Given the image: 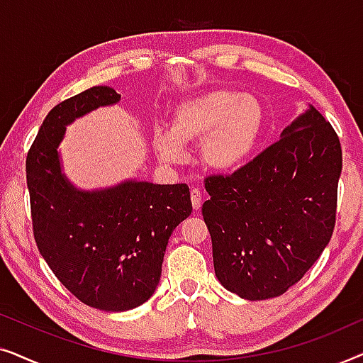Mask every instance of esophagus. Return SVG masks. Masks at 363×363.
Here are the masks:
<instances>
[{
    "mask_svg": "<svg viewBox=\"0 0 363 363\" xmlns=\"http://www.w3.org/2000/svg\"><path fill=\"white\" fill-rule=\"evenodd\" d=\"M190 196H191L193 210H200V206H201V191L198 190V188H191Z\"/></svg>",
    "mask_w": 363,
    "mask_h": 363,
    "instance_id": "1",
    "label": "esophagus"
}]
</instances>
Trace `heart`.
<instances>
[{
    "instance_id": "b5f03b06",
    "label": "heart",
    "mask_w": 363,
    "mask_h": 363,
    "mask_svg": "<svg viewBox=\"0 0 363 363\" xmlns=\"http://www.w3.org/2000/svg\"><path fill=\"white\" fill-rule=\"evenodd\" d=\"M264 122L266 112L259 99L216 89L177 104L170 132H157L153 147L162 162L177 163L182 160L183 148L201 140V165L215 173H233L250 162Z\"/></svg>"
}]
</instances>
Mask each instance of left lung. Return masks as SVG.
Here are the masks:
<instances>
[{
  "label": "left lung",
  "instance_id": "obj_1",
  "mask_svg": "<svg viewBox=\"0 0 363 363\" xmlns=\"http://www.w3.org/2000/svg\"><path fill=\"white\" fill-rule=\"evenodd\" d=\"M340 172L339 137L309 106L255 160L206 178L201 210L221 286L264 301L299 282L334 233Z\"/></svg>",
  "mask_w": 363,
  "mask_h": 363
}]
</instances>
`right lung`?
<instances>
[{
  "label": "right lung",
  "mask_w": 363,
  "mask_h": 363,
  "mask_svg": "<svg viewBox=\"0 0 363 363\" xmlns=\"http://www.w3.org/2000/svg\"><path fill=\"white\" fill-rule=\"evenodd\" d=\"M118 102L116 89L96 86L57 104L26 158L39 252L79 301L106 312L130 311L150 299L168 240L191 215L185 183L155 185L130 178L82 190L64 175L59 145L67 125Z\"/></svg>",
  "instance_id": "1"
}]
</instances>
